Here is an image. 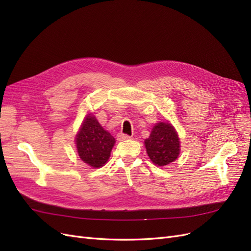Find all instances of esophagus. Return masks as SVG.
<instances>
[{"label": "esophagus", "instance_id": "34e87169", "mask_svg": "<svg viewBox=\"0 0 251 251\" xmlns=\"http://www.w3.org/2000/svg\"><path fill=\"white\" fill-rule=\"evenodd\" d=\"M128 138H131L130 136L126 135V134H123V133H119L117 134V140L118 141H123V140H126Z\"/></svg>", "mask_w": 251, "mask_h": 251}]
</instances>
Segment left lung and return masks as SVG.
Listing matches in <instances>:
<instances>
[{"instance_id": "8db88e82", "label": "left lung", "mask_w": 251, "mask_h": 251, "mask_svg": "<svg viewBox=\"0 0 251 251\" xmlns=\"http://www.w3.org/2000/svg\"><path fill=\"white\" fill-rule=\"evenodd\" d=\"M144 146L151 162L158 166L172 163L180 154L178 134L169 121L156 124L150 137L144 140Z\"/></svg>"}]
</instances>
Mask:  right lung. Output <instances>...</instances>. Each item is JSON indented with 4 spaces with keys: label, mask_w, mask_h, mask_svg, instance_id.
Wrapping results in <instances>:
<instances>
[{
    "label": "right lung",
    "mask_w": 251,
    "mask_h": 251,
    "mask_svg": "<svg viewBox=\"0 0 251 251\" xmlns=\"http://www.w3.org/2000/svg\"><path fill=\"white\" fill-rule=\"evenodd\" d=\"M78 156L92 168H101L107 163L115 138L98 123L92 114H88L75 138Z\"/></svg>",
    "instance_id": "add662e5"
}]
</instances>
